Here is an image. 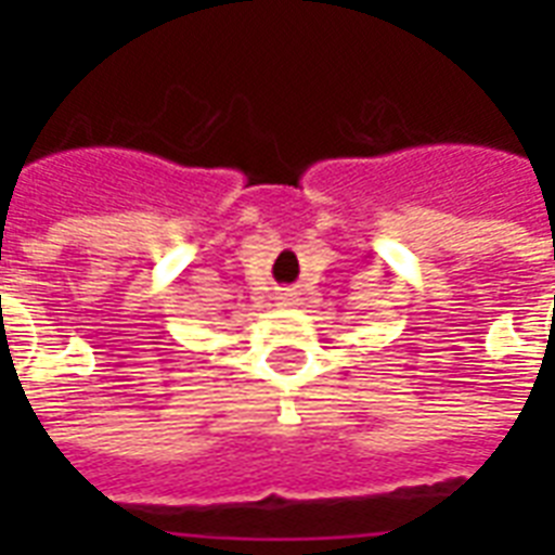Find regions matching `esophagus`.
I'll return each instance as SVG.
<instances>
[{"instance_id":"34e87169","label":"esophagus","mask_w":555,"mask_h":555,"mask_svg":"<svg viewBox=\"0 0 555 555\" xmlns=\"http://www.w3.org/2000/svg\"><path fill=\"white\" fill-rule=\"evenodd\" d=\"M282 299H291V296H282Z\"/></svg>"}]
</instances>
